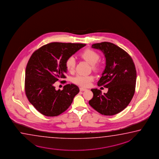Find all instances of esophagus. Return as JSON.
Returning <instances> with one entry per match:
<instances>
[{"label":"esophagus","mask_w":159,"mask_h":159,"mask_svg":"<svg viewBox=\"0 0 159 159\" xmlns=\"http://www.w3.org/2000/svg\"><path fill=\"white\" fill-rule=\"evenodd\" d=\"M80 90L81 91H84L87 90V89H84V88H82V87H81V88H80Z\"/></svg>","instance_id":"1"}]
</instances>
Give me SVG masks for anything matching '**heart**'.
<instances>
[{"label":"heart","instance_id":"heart-1","mask_svg":"<svg viewBox=\"0 0 159 159\" xmlns=\"http://www.w3.org/2000/svg\"><path fill=\"white\" fill-rule=\"evenodd\" d=\"M80 56L83 59L86 60L89 64L92 65V68L93 70H96L98 68L97 63L100 60V55L93 50L87 49L82 52ZM75 59L73 57H70L66 61V67L68 72H72L75 68ZM93 80V77L91 75H78L73 78V81L75 84L82 87H88L91 82Z\"/></svg>","mask_w":159,"mask_h":159}]
</instances>
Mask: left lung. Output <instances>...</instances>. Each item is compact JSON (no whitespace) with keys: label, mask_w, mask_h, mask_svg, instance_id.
Wrapping results in <instances>:
<instances>
[{"label":"left lung","mask_w":159,"mask_h":159,"mask_svg":"<svg viewBox=\"0 0 159 159\" xmlns=\"http://www.w3.org/2000/svg\"><path fill=\"white\" fill-rule=\"evenodd\" d=\"M92 48L103 52L106 67L97 82L98 86L107 88L102 94L97 89H92L93 97L89 101L92 107L105 116H112L124 110L134 95L136 70L129 54L113 43H95Z\"/></svg>","instance_id":"8db88e82"}]
</instances>
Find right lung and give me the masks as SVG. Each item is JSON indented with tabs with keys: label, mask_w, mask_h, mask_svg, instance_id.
I'll return each mask as SVG.
<instances>
[{
	"label": "right lung",
	"mask_w": 159,
	"mask_h": 159,
	"mask_svg": "<svg viewBox=\"0 0 159 159\" xmlns=\"http://www.w3.org/2000/svg\"><path fill=\"white\" fill-rule=\"evenodd\" d=\"M82 43L53 42L41 47L30 57L25 75V92L30 103L46 116H58L67 110L80 89L68 84L62 91L54 84L65 78L66 61L86 46ZM62 81L61 82H62Z\"/></svg>",
	"instance_id": "obj_1"
}]
</instances>
